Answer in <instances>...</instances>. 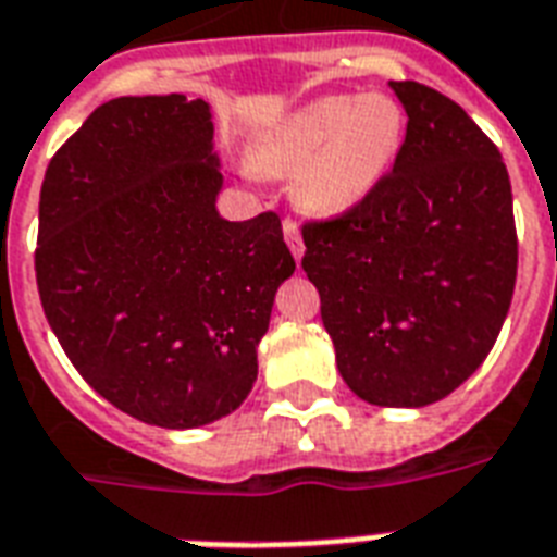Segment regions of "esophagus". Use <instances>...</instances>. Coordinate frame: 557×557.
<instances>
[{
	"instance_id": "obj_1",
	"label": "esophagus",
	"mask_w": 557,
	"mask_h": 557,
	"mask_svg": "<svg viewBox=\"0 0 557 557\" xmlns=\"http://www.w3.org/2000/svg\"><path fill=\"white\" fill-rule=\"evenodd\" d=\"M283 233H286V242H288V250H292V257H295V260H300V257H304V239H300V227H297L292 219H286V222H283Z\"/></svg>"
}]
</instances>
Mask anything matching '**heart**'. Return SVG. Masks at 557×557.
I'll list each match as a JSON object with an SVG mask.
<instances>
[{"label":"heart","instance_id":"obj_1","mask_svg":"<svg viewBox=\"0 0 557 557\" xmlns=\"http://www.w3.org/2000/svg\"><path fill=\"white\" fill-rule=\"evenodd\" d=\"M403 143V113L388 96H321L260 131L248 148L257 175L292 172V198L312 215H338L388 175Z\"/></svg>","mask_w":557,"mask_h":557}]
</instances>
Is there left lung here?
<instances>
[{
	"label": "left lung",
	"mask_w": 557,
	"mask_h": 557,
	"mask_svg": "<svg viewBox=\"0 0 557 557\" xmlns=\"http://www.w3.org/2000/svg\"><path fill=\"white\" fill-rule=\"evenodd\" d=\"M409 125L392 175L359 207L304 227L347 388L371 406L444 400L491 354L517 280L511 181L491 139L447 96L388 81Z\"/></svg>",
	"instance_id": "1"
}]
</instances>
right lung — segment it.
Returning a JSON list of instances; mask_svg holds the SVG:
<instances>
[{"mask_svg": "<svg viewBox=\"0 0 557 557\" xmlns=\"http://www.w3.org/2000/svg\"><path fill=\"white\" fill-rule=\"evenodd\" d=\"M207 101L122 96L52 157L37 288L63 354L131 418L195 430L257 380V347L295 260L274 212L227 222Z\"/></svg>", "mask_w": 557, "mask_h": 557, "instance_id": "add662e5", "label": "right lung"}]
</instances>
